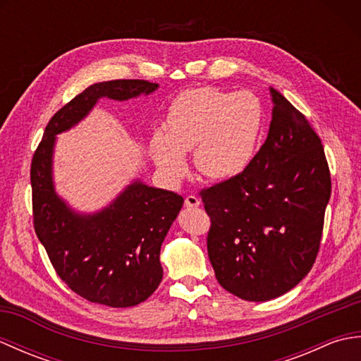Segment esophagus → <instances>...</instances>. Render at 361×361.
<instances>
[{
  "instance_id": "34e87169",
  "label": "esophagus",
  "mask_w": 361,
  "mask_h": 361,
  "mask_svg": "<svg viewBox=\"0 0 361 361\" xmlns=\"http://www.w3.org/2000/svg\"><path fill=\"white\" fill-rule=\"evenodd\" d=\"M185 206L186 208H197V206H200V200L195 195H188L185 198Z\"/></svg>"
}]
</instances>
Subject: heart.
<instances>
[{
  "label": "heart",
  "instance_id": "b5f03b06",
  "mask_svg": "<svg viewBox=\"0 0 361 361\" xmlns=\"http://www.w3.org/2000/svg\"><path fill=\"white\" fill-rule=\"evenodd\" d=\"M262 121V105L248 91L231 94L212 87L183 91L169 106L164 130L152 136V158L171 183L186 175L188 152L206 178H237L256 155Z\"/></svg>",
  "mask_w": 361,
  "mask_h": 361
}]
</instances>
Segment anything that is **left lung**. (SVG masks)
<instances>
[{
  "mask_svg": "<svg viewBox=\"0 0 361 361\" xmlns=\"http://www.w3.org/2000/svg\"><path fill=\"white\" fill-rule=\"evenodd\" d=\"M271 124L247 171L202 190L211 217L208 255L219 283L245 301H270L315 262L331 173L302 113L270 88Z\"/></svg>",
  "mask_w": 361,
  "mask_h": 361,
  "instance_id": "left-lung-1",
  "label": "left lung"
}]
</instances>
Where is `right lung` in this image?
<instances>
[{"label":"right lung","mask_w":361,"mask_h":361,"mask_svg":"<svg viewBox=\"0 0 361 361\" xmlns=\"http://www.w3.org/2000/svg\"><path fill=\"white\" fill-rule=\"evenodd\" d=\"M158 87L147 80L90 85L54 114L30 166L34 228L52 267L75 293L109 307H133L158 288L161 245L185 200L135 178L105 208L75 211L54 185V150L57 135L85 119L99 99L122 102Z\"/></svg>","instance_id":"add662e5"}]
</instances>
